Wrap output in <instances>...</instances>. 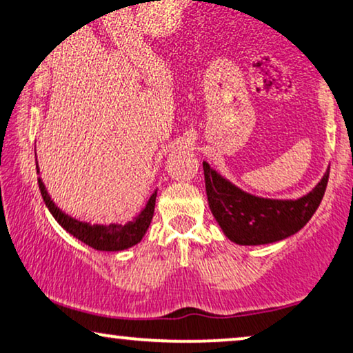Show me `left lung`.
I'll list each match as a JSON object with an SVG mask.
<instances>
[{"label":"left lung","mask_w":353,"mask_h":353,"mask_svg":"<svg viewBox=\"0 0 353 353\" xmlns=\"http://www.w3.org/2000/svg\"><path fill=\"white\" fill-rule=\"evenodd\" d=\"M208 203L225 237L239 245H263L293 236L307 224L321 201L329 170L298 199H270L247 193L203 162Z\"/></svg>","instance_id":"obj_1"}]
</instances>
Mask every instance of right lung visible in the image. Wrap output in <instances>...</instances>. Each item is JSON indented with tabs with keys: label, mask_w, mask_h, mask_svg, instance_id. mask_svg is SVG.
<instances>
[{
	"label": "right lung",
	"mask_w": 353,
	"mask_h": 353,
	"mask_svg": "<svg viewBox=\"0 0 353 353\" xmlns=\"http://www.w3.org/2000/svg\"><path fill=\"white\" fill-rule=\"evenodd\" d=\"M36 170L39 173V163L36 159ZM39 190H41L42 199L46 203V206L49 208L50 214L55 217V221L62 228L67 230L68 234H72L73 237H77L78 241H81L86 245L93 247L97 250L104 252H119L129 247L136 245L142 241L143 234L149 229L152 217H154L155 210V198H157V190L152 193L149 201H147L145 208L141 211V214L134 217L132 221L125 224H90L83 223V221H78L75 217L65 214L60 208L55 206V203L52 201L50 194L47 193L46 185H43L42 178H37Z\"/></svg>",
	"instance_id": "add662e5"
}]
</instances>
